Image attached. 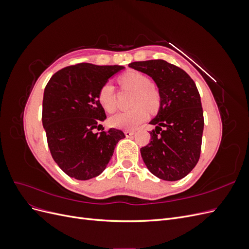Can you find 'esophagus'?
<instances>
[{"mask_svg":"<svg viewBox=\"0 0 249 249\" xmlns=\"http://www.w3.org/2000/svg\"><path fill=\"white\" fill-rule=\"evenodd\" d=\"M133 134H134V131H124V135H125L126 137L133 136Z\"/></svg>","mask_w":249,"mask_h":249,"instance_id":"esophagus-1","label":"esophagus"}]
</instances>
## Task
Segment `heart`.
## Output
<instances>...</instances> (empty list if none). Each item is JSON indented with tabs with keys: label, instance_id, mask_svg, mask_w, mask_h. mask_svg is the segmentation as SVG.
<instances>
[{
	"label": "heart",
	"instance_id": "obj_1",
	"mask_svg": "<svg viewBox=\"0 0 249 249\" xmlns=\"http://www.w3.org/2000/svg\"><path fill=\"white\" fill-rule=\"evenodd\" d=\"M117 81L123 88L133 91L130 104L133 108L111 116L109 124L116 129L134 130L147 118L146 107L150 111L159 108L161 101L160 92L145 74L138 71H127L120 74ZM97 100L107 112L115 110V92L111 83L107 82L102 85L97 93Z\"/></svg>",
	"mask_w": 249,
	"mask_h": 249
}]
</instances>
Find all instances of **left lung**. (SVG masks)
<instances>
[{
	"mask_svg": "<svg viewBox=\"0 0 249 249\" xmlns=\"http://www.w3.org/2000/svg\"><path fill=\"white\" fill-rule=\"evenodd\" d=\"M152 77L159 88L161 105L150 122L156 129L150 141L140 148L148 170L164 180L186 177L197 164L205 120L200 95L185 71L165 60H148L129 64Z\"/></svg>",
	"mask_w": 249,
	"mask_h": 249,
	"instance_id": "8db88e82",
	"label": "left lung"
}]
</instances>
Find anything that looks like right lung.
I'll use <instances>...</instances> for the list:
<instances>
[{
  "label": "right lung",
  "instance_id": "add662e5",
  "mask_svg": "<svg viewBox=\"0 0 249 249\" xmlns=\"http://www.w3.org/2000/svg\"><path fill=\"white\" fill-rule=\"evenodd\" d=\"M124 66L79 63L53 74L44 88L42 124L53 159L67 176L86 180L104 171L123 131L101 133L106 113L97 100L103 84Z\"/></svg>",
  "mask_w": 249,
  "mask_h": 249
}]
</instances>
